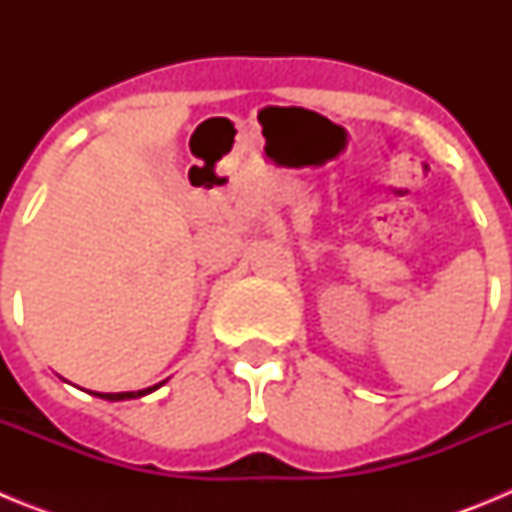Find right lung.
Masks as SVG:
<instances>
[{
	"mask_svg": "<svg viewBox=\"0 0 512 512\" xmlns=\"http://www.w3.org/2000/svg\"><path fill=\"white\" fill-rule=\"evenodd\" d=\"M166 382V379H164ZM164 382H158L153 384V387H148V390H138V392H94V397H102V400H110V402H120V400H135V397H146L151 395L153 390H158L161 384Z\"/></svg>",
	"mask_w": 512,
	"mask_h": 512,
	"instance_id": "add662e5",
	"label": "right lung"
}]
</instances>
